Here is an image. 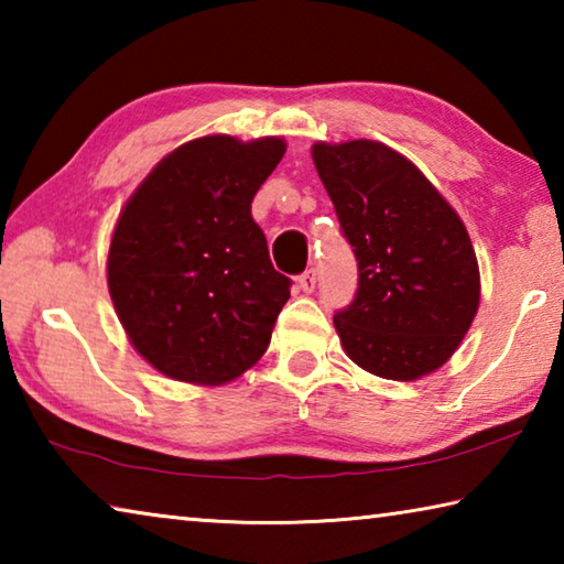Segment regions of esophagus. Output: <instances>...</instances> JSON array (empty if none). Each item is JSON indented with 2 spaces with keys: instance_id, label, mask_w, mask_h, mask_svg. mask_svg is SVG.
Instances as JSON below:
<instances>
[{
  "instance_id": "esophagus-1",
  "label": "esophagus",
  "mask_w": 564,
  "mask_h": 564,
  "mask_svg": "<svg viewBox=\"0 0 564 564\" xmlns=\"http://www.w3.org/2000/svg\"><path fill=\"white\" fill-rule=\"evenodd\" d=\"M299 289L303 293H311L313 289H316V269H308L299 275Z\"/></svg>"
}]
</instances>
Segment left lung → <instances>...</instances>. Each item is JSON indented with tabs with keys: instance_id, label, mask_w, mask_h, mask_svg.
<instances>
[{
	"instance_id": "1",
	"label": "left lung",
	"mask_w": 564,
	"mask_h": 564,
	"mask_svg": "<svg viewBox=\"0 0 564 564\" xmlns=\"http://www.w3.org/2000/svg\"><path fill=\"white\" fill-rule=\"evenodd\" d=\"M313 164L358 261V289L333 323L352 362L417 380L453 356L480 303L477 259L451 204L378 141L316 144Z\"/></svg>"
}]
</instances>
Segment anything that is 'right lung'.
<instances>
[{"instance_id":"1","label":"right lung","mask_w":564,"mask_h":564,"mask_svg":"<svg viewBox=\"0 0 564 564\" xmlns=\"http://www.w3.org/2000/svg\"><path fill=\"white\" fill-rule=\"evenodd\" d=\"M281 139L204 137L161 161L113 228L107 279L123 330L159 373L221 386L259 360L291 299L253 221Z\"/></svg>"}]
</instances>
